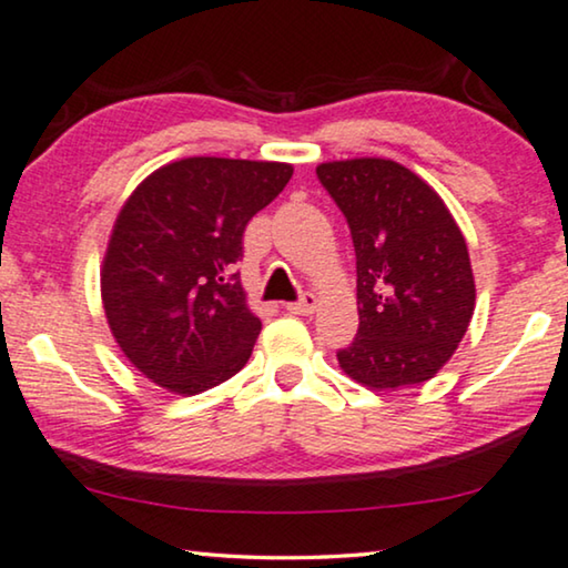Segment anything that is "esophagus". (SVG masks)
Wrapping results in <instances>:
<instances>
[{
    "label": "esophagus",
    "mask_w": 568,
    "mask_h": 568,
    "mask_svg": "<svg viewBox=\"0 0 568 568\" xmlns=\"http://www.w3.org/2000/svg\"><path fill=\"white\" fill-rule=\"evenodd\" d=\"M285 308L291 311V314H295V316H308V314H314V311H316V295H314V293H306L301 301L287 303Z\"/></svg>",
    "instance_id": "obj_1"
}]
</instances>
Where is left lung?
<instances>
[{"label":"left lung","instance_id":"left-lung-1","mask_svg":"<svg viewBox=\"0 0 568 568\" xmlns=\"http://www.w3.org/2000/svg\"><path fill=\"white\" fill-rule=\"evenodd\" d=\"M318 180L345 213L357 257L361 326L339 367L371 390L435 378L476 308L466 239L443 197L394 159L324 162Z\"/></svg>","mask_w":568,"mask_h":568}]
</instances>
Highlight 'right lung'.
<instances>
[{
    "label": "right lung",
    "mask_w": 568,
    "mask_h": 568,
    "mask_svg": "<svg viewBox=\"0 0 568 568\" xmlns=\"http://www.w3.org/2000/svg\"><path fill=\"white\" fill-rule=\"evenodd\" d=\"M285 162L190 156L128 195L100 270L110 332L135 371L195 396L246 365L262 322L234 273L252 215L283 193Z\"/></svg>",
    "instance_id": "right-lung-1"
}]
</instances>
